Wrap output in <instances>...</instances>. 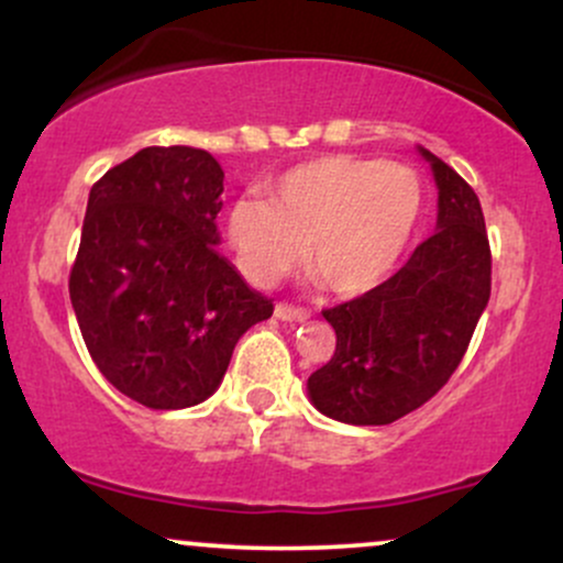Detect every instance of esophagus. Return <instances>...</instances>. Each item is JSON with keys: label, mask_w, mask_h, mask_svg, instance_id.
I'll return each instance as SVG.
<instances>
[{"label": "esophagus", "mask_w": 563, "mask_h": 563, "mask_svg": "<svg viewBox=\"0 0 563 563\" xmlns=\"http://www.w3.org/2000/svg\"><path fill=\"white\" fill-rule=\"evenodd\" d=\"M275 318L286 320V322H303L309 318V312H307V309H301V307H290V303H277Z\"/></svg>", "instance_id": "obj_1"}]
</instances>
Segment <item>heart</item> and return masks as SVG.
<instances>
[{"instance_id":"b5f03b06","label":"heart","mask_w":563,"mask_h":563,"mask_svg":"<svg viewBox=\"0 0 563 563\" xmlns=\"http://www.w3.org/2000/svg\"><path fill=\"white\" fill-rule=\"evenodd\" d=\"M423 217V183L397 161L325 156L277 174L230 206L224 232L241 273L273 286L307 256L339 296L384 286Z\"/></svg>"}]
</instances>
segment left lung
I'll use <instances>...</instances> for the list:
<instances>
[{
	"mask_svg": "<svg viewBox=\"0 0 563 563\" xmlns=\"http://www.w3.org/2000/svg\"><path fill=\"white\" fill-rule=\"evenodd\" d=\"M439 187L437 232L399 273L357 299L322 309L335 352L307 380L322 416L386 426L448 384L471 344L493 286L482 203L452 166L423 151Z\"/></svg>",
	"mask_w": 563,
	"mask_h": 563,
	"instance_id": "left-lung-1",
	"label": "left lung"
}]
</instances>
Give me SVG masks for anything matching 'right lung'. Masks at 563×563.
<instances>
[{"label": "right lung", "instance_id": "1", "mask_svg": "<svg viewBox=\"0 0 563 563\" xmlns=\"http://www.w3.org/2000/svg\"><path fill=\"white\" fill-rule=\"evenodd\" d=\"M224 172L200 147H142L89 190L70 303L95 365L151 410L217 391L273 299L219 256Z\"/></svg>", "mask_w": 563, "mask_h": 563}]
</instances>
